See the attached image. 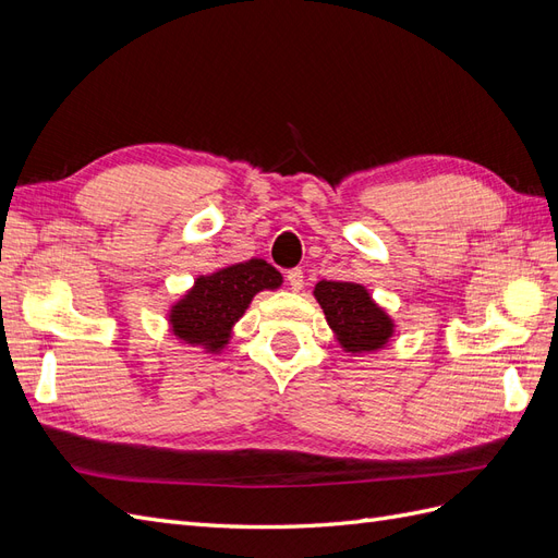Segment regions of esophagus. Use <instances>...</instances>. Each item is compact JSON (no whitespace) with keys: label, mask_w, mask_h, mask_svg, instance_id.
Masks as SVG:
<instances>
[{"label":"esophagus","mask_w":558,"mask_h":558,"mask_svg":"<svg viewBox=\"0 0 558 558\" xmlns=\"http://www.w3.org/2000/svg\"><path fill=\"white\" fill-rule=\"evenodd\" d=\"M286 283L291 286V291H300L302 289V283H305V275H302V269H289V272H286Z\"/></svg>","instance_id":"esophagus-1"}]
</instances>
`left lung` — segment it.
Returning <instances> with one entry per match:
<instances>
[{"label": "left lung", "mask_w": 558, "mask_h": 558, "mask_svg": "<svg viewBox=\"0 0 558 558\" xmlns=\"http://www.w3.org/2000/svg\"><path fill=\"white\" fill-rule=\"evenodd\" d=\"M314 295L347 351H373L388 342L393 324L359 283L318 281Z\"/></svg>", "instance_id": "8db88e82"}]
</instances>
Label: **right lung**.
<instances>
[{"instance_id":"add662e5","label":"right lung","mask_w":558,"mask_h":558,"mask_svg":"<svg viewBox=\"0 0 558 558\" xmlns=\"http://www.w3.org/2000/svg\"><path fill=\"white\" fill-rule=\"evenodd\" d=\"M279 283L277 269L256 258L199 277L195 289L172 307V330L191 344H207L209 351L223 349L232 324L244 314L251 298Z\"/></svg>"}]
</instances>
